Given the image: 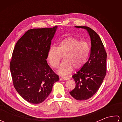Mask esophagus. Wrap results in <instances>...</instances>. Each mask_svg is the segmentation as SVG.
Returning <instances> with one entry per match:
<instances>
[{
	"label": "esophagus",
	"mask_w": 122,
	"mask_h": 122,
	"mask_svg": "<svg viewBox=\"0 0 122 122\" xmlns=\"http://www.w3.org/2000/svg\"><path fill=\"white\" fill-rule=\"evenodd\" d=\"M62 79L64 80H68L70 79V78L68 76H62Z\"/></svg>",
	"instance_id": "esophagus-1"
}]
</instances>
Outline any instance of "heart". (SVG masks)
Returning <instances> with one entry per match:
<instances>
[{
  "label": "heart",
  "instance_id": "b5f03b06",
  "mask_svg": "<svg viewBox=\"0 0 122 122\" xmlns=\"http://www.w3.org/2000/svg\"><path fill=\"white\" fill-rule=\"evenodd\" d=\"M90 52V47L87 42L69 37L61 40L58 48L51 46L48 52L47 59L52 66L57 68L63 56L65 61L60 66L57 72L62 76H66L71 73L74 67L80 69L83 66Z\"/></svg>",
  "mask_w": 122,
  "mask_h": 122
}]
</instances>
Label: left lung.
<instances>
[{
	"label": "left lung",
	"mask_w": 122,
	"mask_h": 122,
	"mask_svg": "<svg viewBox=\"0 0 122 122\" xmlns=\"http://www.w3.org/2000/svg\"><path fill=\"white\" fill-rule=\"evenodd\" d=\"M75 27L87 30L91 48L86 63L72 76L76 85L70 94L77 100H86L97 91L106 76L107 54L100 37L94 30L86 26Z\"/></svg>",
	"instance_id": "8db88e82"
}]
</instances>
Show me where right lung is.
<instances>
[{"mask_svg": "<svg viewBox=\"0 0 122 122\" xmlns=\"http://www.w3.org/2000/svg\"><path fill=\"white\" fill-rule=\"evenodd\" d=\"M58 26L28 30L15 44L10 61L13 84L27 102L39 104L59 77L47 63V54Z\"/></svg>", "mask_w": 122, "mask_h": 122, "instance_id": "add662e5", "label": "right lung"}]
</instances>
